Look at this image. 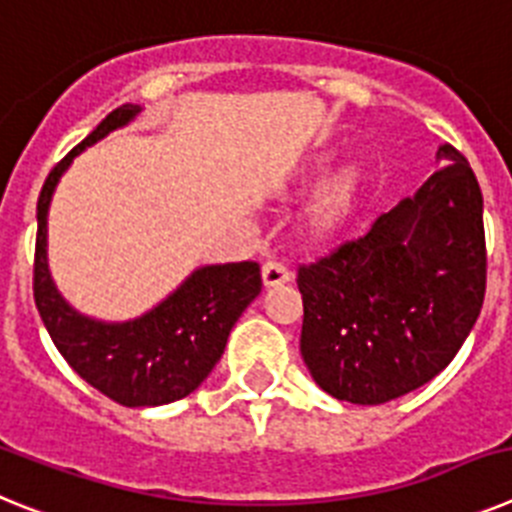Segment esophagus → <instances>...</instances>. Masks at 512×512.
Here are the masks:
<instances>
[{
	"instance_id": "1",
	"label": "esophagus",
	"mask_w": 512,
	"mask_h": 512,
	"mask_svg": "<svg viewBox=\"0 0 512 512\" xmlns=\"http://www.w3.org/2000/svg\"><path fill=\"white\" fill-rule=\"evenodd\" d=\"M261 279H264V287H277V284L292 282V271L282 261H266L261 266Z\"/></svg>"
}]
</instances>
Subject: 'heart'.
Wrapping results in <instances>:
<instances>
[{"mask_svg":"<svg viewBox=\"0 0 512 512\" xmlns=\"http://www.w3.org/2000/svg\"><path fill=\"white\" fill-rule=\"evenodd\" d=\"M359 184V171L354 166H341L336 174H330L323 187L318 189V194H315V200L310 202V210H307L312 225L336 228L354 205Z\"/></svg>","mask_w":512,"mask_h":512,"instance_id":"1","label":"heart"}]
</instances>
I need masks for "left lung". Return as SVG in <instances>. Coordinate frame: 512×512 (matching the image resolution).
Instances as JSON below:
<instances>
[{"label": "left lung", "mask_w": 512, "mask_h": 512, "mask_svg": "<svg viewBox=\"0 0 512 512\" xmlns=\"http://www.w3.org/2000/svg\"><path fill=\"white\" fill-rule=\"evenodd\" d=\"M415 194L297 274L300 351L320 390L382 405L451 364L485 300L482 192L454 146Z\"/></svg>", "instance_id": "1"}]
</instances>
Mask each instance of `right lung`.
Wrapping results in <instances>:
<instances>
[{
  "mask_svg": "<svg viewBox=\"0 0 512 512\" xmlns=\"http://www.w3.org/2000/svg\"><path fill=\"white\" fill-rule=\"evenodd\" d=\"M140 110V104L112 110L45 179L33 292L58 354L84 382L125 408H156L182 400L210 377L233 325L259 297L261 269L256 261L197 266L158 305L130 320L84 315L58 292L48 266V212L58 182L79 153L130 125Z\"/></svg>",
  "mask_w": 512,
  "mask_h": 512,
  "instance_id": "add662e5",
  "label": "right lung"
}]
</instances>
